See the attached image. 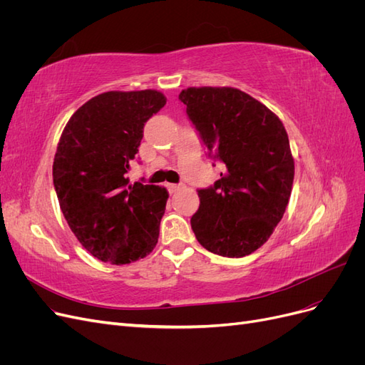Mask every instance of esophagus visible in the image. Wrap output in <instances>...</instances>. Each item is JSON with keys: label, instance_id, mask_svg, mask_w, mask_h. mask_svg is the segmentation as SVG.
Wrapping results in <instances>:
<instances>
[{"label": "esophagus", "instance_id": "34e87169", "mask_svg": "<svg viewBox=\"0 0 365 365\" xmlns=\"http://www.w3.org/2000/svg\"><path fill=\"white\" fill-rule=\"evenodd\" d=\"M178 189H180V184H168V190H169L170 193L176 192Z\"/></svg>", "mask_w": 365, "mask_h": 365}]
</instances>
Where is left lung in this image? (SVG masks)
Masks as SVG:
<instances>
[{
    "label": "left lung",
    "instance_id": "obj_1",
    "mask_svg": "<svg viewBox=\"0 0 365 365\" xmlns=\"http://www.w3.org/2000/svg\"><path fill=\"white\" fill-rule=\"evenodd\" d=\"M180 101L208 157L225 164L220 180L197 190L193 233L217 256H248L269 239L289 202L294 158L286 129L267 106L236 88H187Z\"/></svg>",
    "mask_w": 365,
    "mask_h": 365
}]
</instances>
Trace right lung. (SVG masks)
<instances>
[{
	"instance_id": "add662e5",
	"label": "right lung",
	"mask_w": 365,
	"mask_h": 365,
	"mask_svg": "<svg viewBox=\"0 0 365 365\" xmlns=\"http://www.w3.org/2000/svg\"><path fill=\"white\" fill-rule=\"evenodd\" d=\"M165 105L163 93L108 91L82 105L65 126L53 184L68 227L94 257L126 264L155 248L169 193L126 173L145 123Z\"/></svg>"
}]
</instances>
